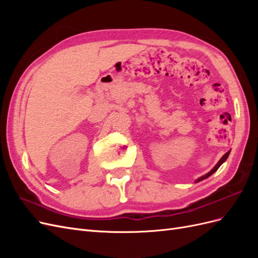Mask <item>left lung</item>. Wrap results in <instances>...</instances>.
Masks as SVG:
<instances>
[{
	"instance_id": "1",
	"label": "left lung",
	"mask_w": 258,
	"mask_h": 258,
	"mask_svg": "<svg viewBox=\"0 0 258 258\" xmlns=\"http://www.w3.org/2000/svg\"><path fill=\"white\" fill-rule=\"evenodd\" d=\"M229 154H230V151H228L227 153H226L224 156H223V157L220 159V161H218L217 163H216V165L214 166V168L212 169V170H211L210 171V172H208L207 174H205V175H202V176H200V177H198L197 179H196V181H195V183H198V182H200V181H202V179H205V178H208L209 176H211V175H212L214 172H215V171L218 169V168H220L222 165H223V163L226 161V160H227V158H228V156H229Z\"/></svg>"
}]
</instances>
